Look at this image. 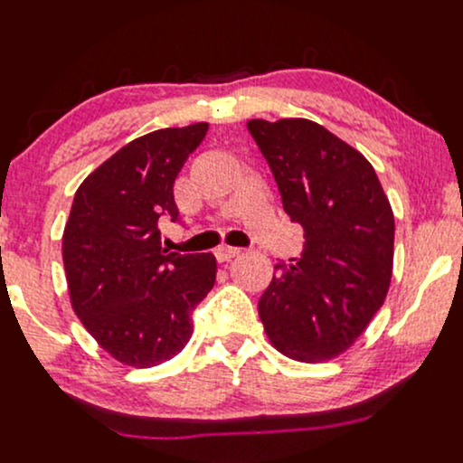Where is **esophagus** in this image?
Instances as JSON below:
<instances>
[{
	"mask_svg": "<svg viewBox=\"0 0 463 463\" xmlns=\"http://www.w3.org/2000/svg\"><path fill=\"white\" fill-rule=\"evenodd\" d=\"M241 253H242V249H238V247H219L214 251L219 262H230V260H233L236 255H241Z\"/></svg>",
	"mask_w": 463,
	"mask_h": 463,
	"instance_id": "34e87169",
	"label": "esophagus"
}]
</instances>
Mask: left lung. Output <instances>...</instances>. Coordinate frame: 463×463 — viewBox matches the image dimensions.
Segmentation results:
<instances>
[{"instance_id": "8db88e82", "label": "left lung", "mask_w": 463, "mask_h": 463, "mask_svg": "<svg viewBox=\"0 0 463 463\" xmlns=\"http://www.w3.org/2000/svg\"><path fill=\"white\" fill-rule=\"evenodd\" d=\"M290 221L298 260L275 264L258 303L270 345L306 364L334 360L364 334L392 279L394 212L371 162L307 118H251Z\"/></svg>"}]
</instances>
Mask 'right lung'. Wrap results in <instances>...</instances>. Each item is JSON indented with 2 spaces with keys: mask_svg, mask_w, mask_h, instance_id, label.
<instances>
[{
  "mask_svg": "<svg viewBox=\"0 0 463 463\" xmlns=\"http://www.w3.org/2000/svg\"><path fill=\"white\" fill-rule=\"evenodd\" d=\"M208 123L134 138L75 193L62 233L71 307L117 362L151 368L193 335V309L216 281L212 253H168L157 222L177 221L173 184Z\"/></svg>",
  "mask_w": 463,
  "mask_h": 463,
  "instance_id": "add662e5",
  "label": "right lung"
}]
</instances>
